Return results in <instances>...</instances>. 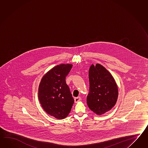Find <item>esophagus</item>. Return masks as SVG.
<instances>
[{
    "mask_svg": "<svg viewBox=\"0 0 148 148\" xmlns=\"http://www.w3.org/2000/svg\"><path fill=\"white\" fill-rule=\"evenodd\" d=\"M81 97H75L74 98V101H75V103H77L78 101H79L80 100H81Z\"/></svg>",
    "mask_w": 148,
    "mask_h": 148,
    "instance_id": "34e87169",
    "label": "esophagus"
}]
</instances>
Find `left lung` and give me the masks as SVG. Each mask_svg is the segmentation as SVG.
Returning <instances> with one entry per match:
<instances>
[{
	"label": "left lung",
	"instance_id": "1",
	"mask_svg": "<svg viewBox=\"0 0 148 148\" xmlns=\"http://www.w3.org/2000/svg\"><path fill=\"white\" fill-rule=\"evenodd\" d=\"M89 79L87 104L94 113L101 115L115 105L118 96L117 85L110 73L98 64L90 66Z\"/></svg>",
	"mask_w": 148,
	"mask_h": 148
}]
</instances>
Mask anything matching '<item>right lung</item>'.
I'll return each mask as SVG.
<instances>
[{
	"instance_id": "right-lung-1",
	"label": "right lung",
	"mask_w": 148,
	"mask_h": 148,
	"mask_svg": "<svg viewBox=\"0 0 148 148\" xmlns=\"http://www.w3.org/2000/svg\"><path fill=\"white\" fill-rule=\"evenodd\" d=\"M72 65L55 66L44 76L38 88V99L45 112L58 119L69 115L74 100L66 82Z\"/></svg>"
}]
</instances>
